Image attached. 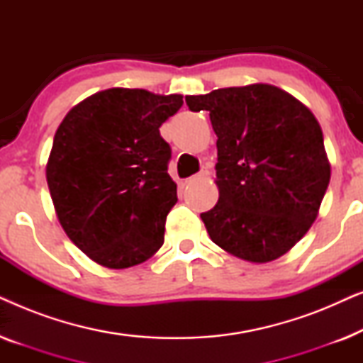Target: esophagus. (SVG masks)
<instances>
[{
    "mask_svg": "<svg viewBox=\"0 0 363 363\" xmlns=\"http://www.w3.org/2000/svg\"><path fill=\"white\" fill-rule=\"evenodd\" d=\"M210 177V170H201L200 173H196V175H193V177H190V178H186L185 180V183H191V182H195V180H200V178H208Z\"/></svg>",
    "mask_w": 363,
    "mask_h": 363,
    "instance_id": "1",
    "label": "esophagus"
}]
</instances>
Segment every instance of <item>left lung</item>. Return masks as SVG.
<instances>
[{
    "label": "left lung",
    "mask_w": 363,
    "mask_h": 363,
    "mask_svg": "<svg viewBox=\"0 0 363 363\" xmlns=\"http://www.w3.org/2000/svg\"><path fill=\"white\" fill-rule=\"evenodd\" d=\"M185 101L191 112H210L218 137L220 200L200 215L211 241L250 262L286 255L315 221L330 182L314 113L269 84Z\"/></svg>",
    "instance_id": "8db88e82"
}]
</instances>
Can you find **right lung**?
I'll list each match as a JSON object with an SVG mask.
<instances>
[{
  "mask_svg": "<svg viewBox=\"0 0 363 363\" xmlns=\"http://www.w3.org/2000/svg\"><path fill=\"white\" fill-rule=\"evenodd\" d=\"M182 106L178 94L113 87L77 104L59 125L48 186L62 230L97 264L125 269L162 247L178 198L160 127Z\"/></svg>",
  "mask_w": 363,
  "mask_h": 363,
  "instance_id": "obj_1",
  "label": "right lung"
}]
</instances>
